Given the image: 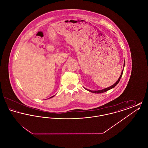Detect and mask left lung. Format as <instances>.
I'll use <instances>...</instances> for the list:
<instances>
[{
	"label": "left lung",
	"instance_id": "obj_1",
	"mask_svg": "<svg viewBox=\"0 0 148 148\" xmlns=\"http://www.w3.org/2000/svg\"><path fill=\"white\" fill-rule=\"evenodd\" d=\"M124 66H125V62H124V65H123V67H124ZM123 71H124V69H123V70L121 71V74H120V76L119 77L118 80L116 81V82H115L114 84L112 85V86H109V87H108V88H107L103 89H102V90H89V89H86V88H84L86 90H87L88 91L91 92H93V93H95V94L103 93V92H107L108 90H110V89H113L114 87H115V86L118 84V83L119 82L120 80L121 77H122V75H123Z\"/></svg>",
	"mask_w": 148,
	"mask_h": 148
}]
</instances>
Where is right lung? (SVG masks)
I'll list each match as a JSON object with an SVG mask.
<instances>
[{"label":"right lung","mask_w":148,"mask_h":148,"mask_svg":"<svg viewBox=\"0 0 148 148\" xmlns=\"http://www.w3.org/2000/svg\"><path fill=\"white\" fill-rule=\"evenodd\" d=\"M54 96H55V95H53V96H52V97H50V98H53V97H54Z\"/></svg>","instance_id":"right-lung-1"}]
</instances>
